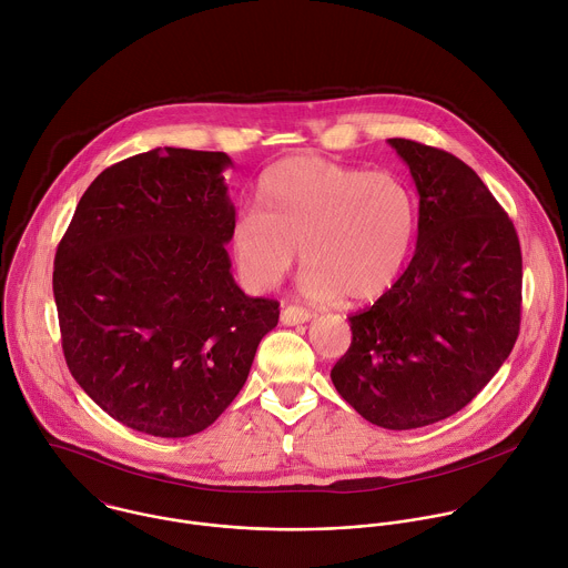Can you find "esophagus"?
<instances>
[{
	"label": "esophagus",
	"instance_id": "esophagus-1",
	"mask_svg": "<svg viewBox=\"0 0 568 568\" xmlns=\"http://www.w3.org/2000/svg\"><path fill=\"white\" fill-rule=\"evenodd\" d=\"M280 320H282V324H286V326H295V324L308 322V320H311V313H308L306 308H300V306H284Z\"/></svg>",
	"mask_w": 568,
	"mask_h": 568
}]
</instances>
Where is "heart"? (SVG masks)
Returning a JSON list of instances; mask_svg holds the SVG:
<instances>
[{
  "instance_id": "b5f03b06",
  "label": "heart",
  "mask_w": 568,
  "mask_h": 568,
  "mask_svg": "<svg viewBox=\"0 0 568 568\" xmlns=\"http://www.w3.org/2000/svg\"><path fill=\"white\" fill-rule=\"evenodd\" d=\"M260 213L231 229L242 282L271 291L300 248L302 288L320 300L379 297L402 273L417 235V197L395 173H366L322 158H288L266 171Z\"/></svg>"
}]
</instances>
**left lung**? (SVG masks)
<instances>
[{
	"label": "left lung",
	"mask_w": 568,
	"mask_h": 568,
	"mask_svg": "<svg viewBox=\"0 0 568 568\" xmlns=\"http://www.w3.org/2000/svg\"><path fill=\"white\" fill-rule=\"evenodd\" d=\"M419 195L417 246L402 277L348 317L337 393L371 424L408 430L462 410L519 333L521 251L513 222L455 155L393 138Z\"/></svg>",
	"instance_id": "obj_1"
}]
</instances>
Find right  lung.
<instances>
[{
  "label": "right lung",
  "instance_id": "obj_1",
  "mask_svg": "<svg viewBox=\"0 0 568 568\" xmlns=\"http://www.w3.org/2000/svg\"><path fill=\"white\" fill-rule=\"evenodd\" d=\"M226 153L153 149L102 171L55 255L53 293L75 382L124 426L189 437L242 390L275 300L248 297L226 244Z\"/></svg>",
  "mask_w": 568,
  "mask_h": 568
}]
</instances>
